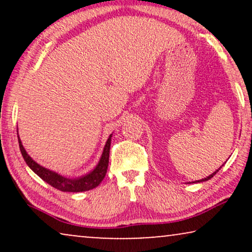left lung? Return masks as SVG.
<instances>
[{"label":"left lung","instance_id":"8db88e82","mask_svg":"<svg viewBox=\"0 0 252 252\" xmlns=\"http://www.w3.org/2000/svg\"><path fill=\"white\" fill-rule=\"evenodd\" d=\"M219 170H220V168H218V170H217V171L215 172V173H212L211 175H209V177H206V178H204V179H202V180H201V182H202V181H206V180H210V179H211V178L213 177V175H215V174L217 173V172H218ZM195 182H199V180H198V181H195Z\"/></svg>","mask_w":252,"mask_h":252}]
</instances>
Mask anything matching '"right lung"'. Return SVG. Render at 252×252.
<instances>
[{
  "label": "right lung",
  "instance_id": "1",
  "mask_svg": "<svg viewBox=\"0 0 252 252\" xmlns=\"http://www.w3.org/2000/svg\"><path fill=\"white\" fill-rule=\"evenodd\" d=\"M18 142L20 153H22L24 159H25L26 164L31 167V170L35 172L39 177L42 179L43 181H46L47 184L53 186L54 188L58 189L61 191H70V192H79V191H86L91 190V189L97 187L101 184L103 179H104L106 174V170H108V164H109V154H110V146H111V135L106 141L104 150H103L102 157L99 159L98 164L96 165V167L93 170L91 173L84 175L78 179H67L62 177V175L55 173V172L47 170L35 163L29 155L26 154L25 149H24L22 142H20L19 136H18Z\"/></svg>",
  "mask_w": 252,
  "mask_h": 252
}]
</instances>
